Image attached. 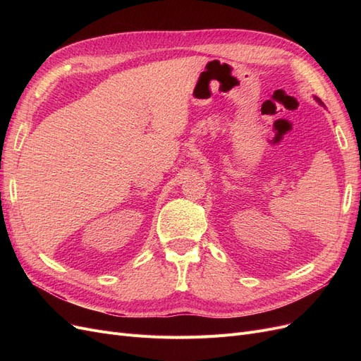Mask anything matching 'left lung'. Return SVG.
<instances>
[{
	"mask_svg": "<svg viewBox=\"0 0 361 361\" xmlns=\"http://www.w3.org/2000/svg\"><path fill=\"white\" fill-rule=\"evenodd\" d=\"M314 99H316V102H319V105H324V104H322V101L319 99V97H314Z\"/></svg>",
	"mask_w": 361,
	"mask_h": 361,
	"instance_id": "left-lung-1",
	"label": "left lung"
}]
</instances>
